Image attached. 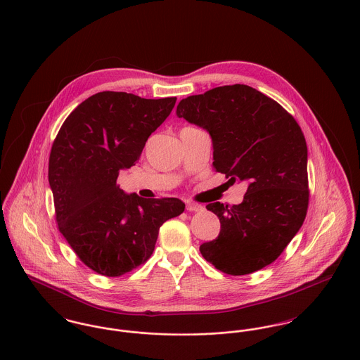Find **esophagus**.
<instances>
[{"label": "esophagus", "instance_id": "34e87169", "mask_svg": "<svg viewBox=\"0 0 360 360\" xmlns=\"http://www.w3.org/2000/svg\"><path fill=\"white\" fill-rule=\"evenodd\" d=\"M186 207H187V210H190V212H200V210L204 209V206L200 205V204H194V202H188Z\"/></svg>", "mask_w": 360, "mask_h": 360}]
</instances>
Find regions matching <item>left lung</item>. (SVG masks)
<instances>
[{"label":"left lung","instance_id":"obj_1","mask_svg":"<svg viewBox=\"0 0 360 360\" xmlns=\"http://www.w3.org/2000/svg\"><path fill=\"white\" fill-rule=\"evenodd\" d=\"M176 113L209 131L213 167L227 183L248 181L241 204L206 205L217 214L220 233L200 247L202 257L231 276L273 263L308 212V147L300 124L280 103L245 84L190 96Z\"/></svg>","mask_w":360,"mask_h":360}]
</instances>
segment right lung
I'll return each mask as SVG.
<instances>
[{
	"mask_svg": "<svg viewBox=\"0 0 360 360\" xmlns=\"http://www.w3.org/2000/svg\"><path fill=\"white\" fill-rule=\"evenodd\" d=\"M176 97L147 100L103 91L63 122L49 160L58 229L77 257L96 273L120 277L153 255L159 227L184 212L177 198H140L117 184L136 165Z\"/></svg>",
	"mask_w": 360,
	"mask_h": 360,
	"instance_id": "add662e5",
	"label": "right lung"
}]
</instances>
